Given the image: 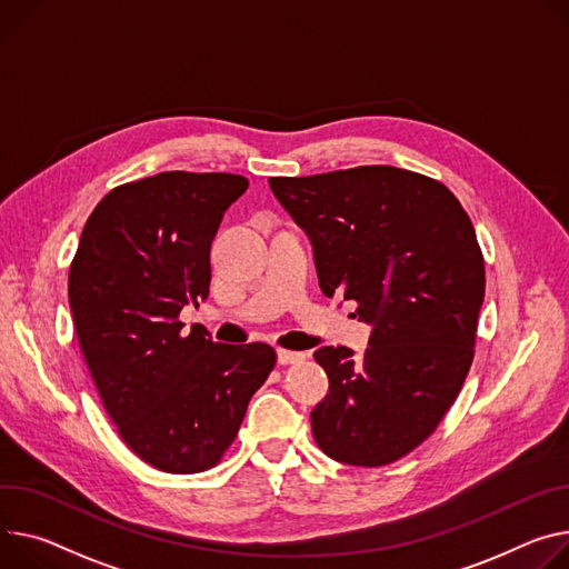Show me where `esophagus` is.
<instances>
[{
  "label": "esophagus",
  "instance_id": "34e87169",
  "mask_svg": "<svg viewBox=\"0 0 569 569\" xmlns=\"http://www.w3.org/2000/svg\"><path fill=\"white\" fill-rule=\"evenodd\" d=\"M301 358H303V353H301V351L277 349V360H279V366H292V363H299Z\"/></svg>",
  "mask_w": 569,
  "mask_h": 569
}]
</instances>
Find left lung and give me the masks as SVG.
Here are the masks:
<instances>
[{
	"label": "left lung",
	"instance_id": "8db88e82",
	"mask_svg": "<svg viewBox=\"0 0 569 569\" xmlns=\"http://www.w3.org/2000/svg\"><path fill=\"white\" fill-rule=\"evenodd\" d=\"M270 188L313 244L320 288L372 325L366 353L320 347L329 395L313 408L320 449L381 468L425 442L475 358L483 253L453 192L392 166L272 177Z\"/></svg>",
	"mask_w": 569,
	"mask_h": 569
}]
</instances>
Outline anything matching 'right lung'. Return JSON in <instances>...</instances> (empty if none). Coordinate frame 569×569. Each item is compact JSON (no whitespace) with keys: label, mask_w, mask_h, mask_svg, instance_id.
<instances>
[{"label":"right lung","mask_w":569,"mask_h":569,"mask_svg":"<svg viewBox=\"0 0 569 569\" xmlns=\"http://www.w3.org/2000/svg\"><path fill=\"white\" fill-rule=\"evenodd\" d=\"M249 181L161 172L113 188L90 213L68 297L81 353L109 418L151 468L194 475L220 462L251 395L274 368L266 342L181 333L209 297L211 242Z\"/></svg>","instance_id":"obj_1"}]
</instances>
